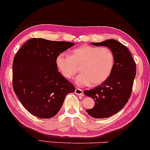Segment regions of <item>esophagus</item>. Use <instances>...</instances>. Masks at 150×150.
Here are the masks:
<instances>
[{
  "label": "esophagus",
  "mask_w": 150,
  "mask_h": 150,
  "mask_svg": "<svg viewBox=\"0 0 150 150\" xmlns=\"http://www.w3.org/2000/svg\"><path fill=\"white\" fill-rule=\"evenodd\" d=\"M75 93L76 94V95H80V96H83V95H84L83 90H81V89H80V88H76V89H75Z\"/></svg>",
  "instance_id": "1"
}]
</instances>
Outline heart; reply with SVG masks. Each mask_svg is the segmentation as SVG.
<instances>
[{
	"label": "heart",
	"mask_w": 150,
	"mask_h": 150,
	"mask_svg": "<svg viewBox=\"0 0 150 150\" xmlns=\"http://www.w3.org/2000/svg\"><path fill=\"white\" fill-rule=\"evenodd\" d=\"M56 66L66 79H72L81 71L75 78L79 86H98L108 80L115 65V55L107 47L85 45L70 51V55L62 52L55 60Z\"/></svg>",
	"instance_id": "1"
}]
</instances>
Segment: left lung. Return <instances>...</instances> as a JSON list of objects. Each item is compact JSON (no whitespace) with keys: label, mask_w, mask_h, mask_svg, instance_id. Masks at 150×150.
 Masks as SVG:
<instances>
[{"label":"left lung","mask_w":150,"mask_h":150,"mask_svg":"<svg viewBox=\"0 0 150 150\" xmlns=\"http://www.w3.org/2000/svg\"><path fill=\"white\" fill-rule=\"evenodd\" d=\"M92 44L107 46L115 55V65L108 80L99 86L84 92L95 102L93 108L87 110V112L94 118H107L122 109L130 98L136 75V63L126 46L119 41L110 39Z\"/></svg>","instance_id":"8db88e82"}]
</instances>
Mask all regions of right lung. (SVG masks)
Listing matches in <instances>:
<instances>
[{"label": "right lung", "instance_id": "right-lung-1", "mask_svg": "<svg viewBox=\"0 0 150 150\" xmlns=\"http://www.w3.org/2000/svg\"><path fill=\"white\" fill-rule=\"evenodd\" d=\"M75 44L65 41L30 39L15 55L13 87L24 108L39 118H50L61 108L75 86L58 72L55 60Z\"/></svg>", "mask_w": 150, "mask_h": 150}]
</instances>
